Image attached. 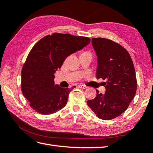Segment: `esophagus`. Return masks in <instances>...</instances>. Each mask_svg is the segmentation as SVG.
Returning <instances> with one entry per match:
<instances>
[{
    "label": "esophagus",
    "mask_w": 153,
    "mask_h": 153,
    "mask_svg": "<svg viewBox=\"0 0 153 153\" xmlns=\"http://www.w3.org/2000/svg\"><path fill=\"white\" fill-rule=\"evenodd\" d=\"M80 88H82V89H86V88H88V87L87 86H85V85H82V84H80V85H78Z\"/></svg>",
    "instance_id": "1"
}]
</instances>
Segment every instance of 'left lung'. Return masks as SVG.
Here are the masks:
<instances>
[{
	"mask_svg": "<svg viewBox=\"0 0 153 153\" xmlns=\"http://www.w3.org/2000/svg\"><path fill=\"white\" fill-rule=\"evenodd\" d=\"M91 42L97 56L96 77L107 82L105 94L96 89V97L87 103L97 117L111 120L122 114L135 95V70L129 53L120 44L101 38H92Z\"/></svg>",
	"mask_w": 153,
	"mask_h": 153,
	"instance_id": "8db88e82",
	"label": "left lung"
}]
</instances>
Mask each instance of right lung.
Masks as SVG:
<instances>
[{"label":"right lung","instance_id":"obj_1","mask_svg":"<svg viewBox=\"0 0 153 153\" xmlns=\"http://www.w3.org/2000/svg\"><path fill=\"white\" fill-rule=\"evenodd\" d=\"M89 38L53 33L39 40L30 52L21 73L22 91L30 105L42 115H50L67 103L70 91L54 84V74L68 56L90 42Z\"/></svg>","mask_w":153,"mask_h":153}]
</instances>
